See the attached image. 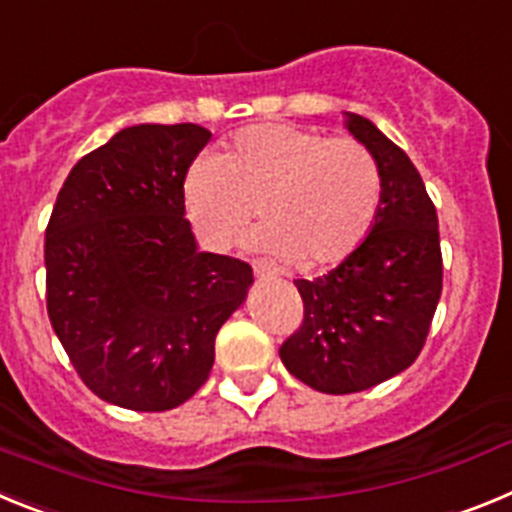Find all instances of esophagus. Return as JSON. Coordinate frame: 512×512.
Instances as JSON below:
<instances>
[{
	"instance_id": "34e87169",
	"label": "esophagus",
	"mask_w": 512,
	"mask_h": 512,
	"mask_svg": "<svg viewBox=\"0 0 512 512\" xmlns=\"http://www.w3.org/2000/svg\"><path fill=\"white\" fill-rule=\"evenodd\" d=\"M253 274H256V279H264V282L277 279V271L271 269L269 264H264V261H256V264H253Z\"/></svg>"
}]
</instances>
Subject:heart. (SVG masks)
<instances>
[{
    "label": "heart",
    "mask_w": 512,
    "mask_h": 512,
    "mask_svg": "<svg viewBox=\"0 0 512 512\" xmlns=\"http://www.w3.org/2000/svg\"><path fill=\"white\" fill-rule=\"evenodd\" d=\"M382 169L356 138H328L266 122L230 138L223 156L197 158L184 179V207L202 241L225 251L251 225V246L320 269L348 259L372 230Z\"/></svg>",
    "instance_id": "obj_1"
}]
</instances>
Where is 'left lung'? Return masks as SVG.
I'll return each mask as SVG.
<instances>
[{
    "label": "left lung",
    "mask_w": 512,
    "mask_h": 512,
    "mask_svg": "<svg viewBox=\"0 0 512 512\" xmlns=\"http://www.w3.org/2000/svg\"><path fill=\"white\" fill-rule=\"evenodd\" d=\"M346 128L377 156V220L348 259L318 279H295L300 328L279 346L292 377L325 395H351L405 372L423 351L443 287L438 215L418 169L377 125Z\"/></svg>",
    "instance_id": "left-lung-1"
}]
</instances>
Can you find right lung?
Wrapping results in <instances>:
<instances>
[{
	"label": "right lung",
	"instance_id": "obj_1",
	"mask_svg": "<svg viewBox=\"0 0 512 512\" xmlns=\"http://www.w3.org/2000/svg\"><path fill=\"white\" fill-rule=\"evenodd\" d=\"M212 133L133 125L66 176L45 228V305L81 382L161 413L207 382L215 336L253 282L246 261L197 251L184 179Z\"/></svg>",
	"mask_w": 512,
	"mask_h": 512
}]
</instances>
